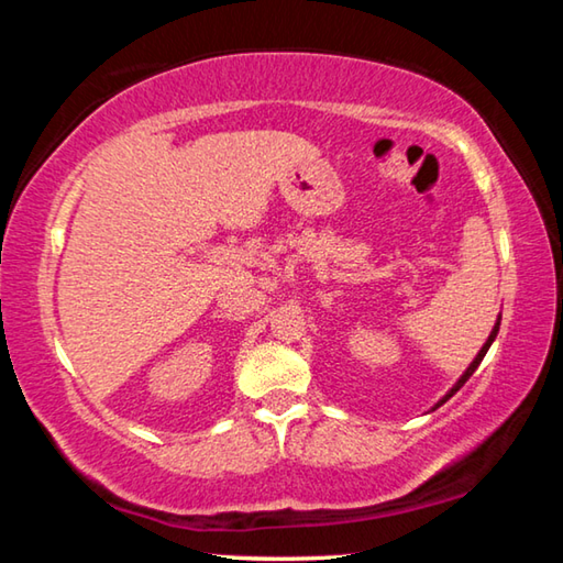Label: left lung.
<instances>
[{
    "instance_id": "8db88e82",
    "label": "left lung",
    "mask_w": 563,
    "mask_h": 563,
    "mask_svg": "<svg viewBox=\"0 0 563 563\" xmlns=\"http://www.w3.org/2000/svg\"><path fill=\"white\" fill-rule=\"evenodd\" d=\"M499 325H501V316H497V322H494V328H492V332H489V338H487V342H484V345H482V350L479 352H476V357L470 362V367H466L464 369V375L460 377V379H456V383L452 385V389H450V393H446L442 399H440V402H437L432 409H437V407H442L444 402H446V399H450L452 395H456V389H460V387H464V383H466V379H470L472 375H474V369L476 367H479V362L484 360V355H487V350L492 347V342H494V338H497V332H499Z\"/></svg>"
}]
</instances>
